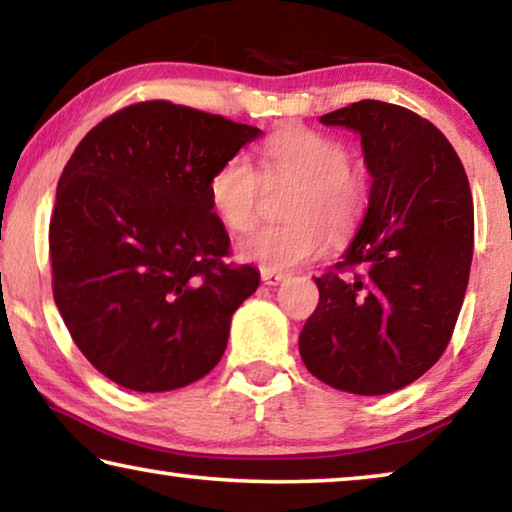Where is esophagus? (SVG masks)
Here are the masks:
<instances>
[{
    "label": "esophagus",
    "instance_id": "1",
    "mask_svg": "<svg viewBox=\"0 0 512 512\" xmlns=\"http://www.w3.org/2000/svg\"><path fill=\"white\" fill-rule=\"evenodd\" d=\"M259 276H262L264 285H278L280 280H285V273H280L276 269H266V266L259 269Z\"/></svg>",
    "mask_w": 512,
    "mask_h": 512
}]
</instances>
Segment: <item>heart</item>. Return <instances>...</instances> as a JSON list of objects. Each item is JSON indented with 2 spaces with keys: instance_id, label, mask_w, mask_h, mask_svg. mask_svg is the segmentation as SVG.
Segmentation results:
<instances>
[{
  "instance_id": "1",
  "label": "heart",
  "mask_w": 512,
  "mask_h": 512,
  "mask_svg": "<svg viewBox=\"0 0 512 512\" xmlns=\"http://www.w3.org/2000/svg\"><path fill=\"white\" fill-rule=\"evenodd\" d=\"M278 179L299 183L287 204L289 223L264 225L243 236L239 255L266 269H294L310 262L335 241L347 239L361 223L368 190L365 179L349 163L340 140L312 128H287L262 144V172L246 156L236 154L218 165L209 179V202L230 232L255 225L266 186Z\"/></svg>"
}]
</instances>
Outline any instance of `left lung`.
<instances>
[{
	"instance_id": "left-lung-1",
	"label": "left lung",
	"mask_w": 512,
	"mask_h": 512,
	"mask_svg": "<svg viewBox=\"0 0 512 512\" xmlns=\"http://www.w3.org/2000/svg\"><path fill=\"white\" fill-rule=\"evenodd\" d=\"M319 121L361 135L372 186L352 246L315 278L299 352L338 391L393 393L451 342L474 255L469 179L444 133L400 105L358 101Z\"/></svg>"
}]
</instances>
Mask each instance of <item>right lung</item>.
Wrapping results in <instances>:
<instances>
[{
    "mask_svg": "<svg viewBox=\"0 0 512 512\" xmlns=\"http://www.w3.org/2000/svg\"><path fill=\"white\" fill-rule=\"evenodd\" d=\"M262 131L220 114L144 101L75 147L50 218L52 296L87 361L137 393L216 368L234 310L259 273L230 264L209 179Z\"/></svg>",
    "mask_w": 512,
    "mask_h": 512,
    "instance_id": "right-lung-1",
    "label": "right lung"
}]
</instances>
